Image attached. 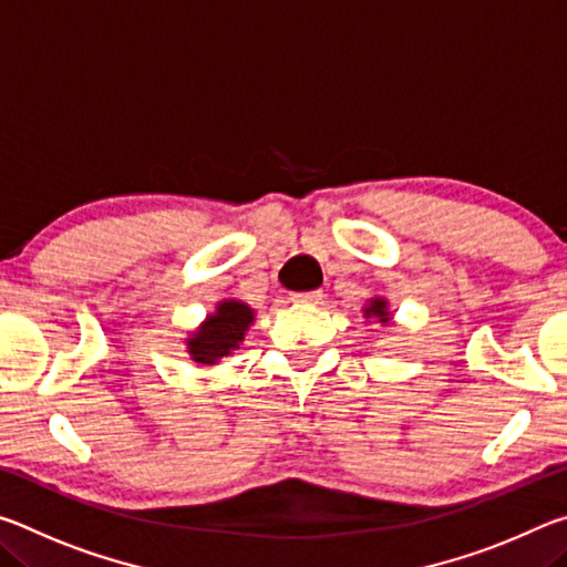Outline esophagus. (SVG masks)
<instances>
[{
	"label": "esophagus",
	"instance_id": "1",
	"mask_svg": "<svg viewBox=\"0 0 567 567\" xmlns=\"http://www.w3.org/2000/svg\"><path fill=\"white\" fill-rule=\"evenodd\" d=\"M290 300L295 305H320L322 302V292L320 290H310V292H295Z\"/></svg>",
	"mask_w": 567,
	"mask_h": 567
}]
</instances>
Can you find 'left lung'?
Instances as JSON below:
<instances>
[{"instance_id": "obj_1", "label": "left lung", "mask_w": 567, "mask_h": 567, "mask_svg": "<svg viewBox=\"0 0 567 567\" xmlns=\"http://www.w3.org/2000/svg\"><path fill=\"white\" fill-rule=\"evenodd\" d=\"M364 318H378L382 324L390 322V312H388V300L385 297H372L370 305L364 307Z\"/></svg>"}]
</instances>
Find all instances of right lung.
Wrapping results in <instances>:
<instances>
[{
	"instance_id": "obj_1",
	"label": "right lung",
	"mask_w": 567,
	"mask_h": 567,
	"mask_svg": "<svg viewBox=\"0 0 567 567\" xmlns=\"http://www.w3.org/2000/svg\"><path fill=\"white\" fill-rule=\"evenodd\" d=\"M255 320V310L239 300H223L213 315L187 338L189 358L199 364H217L245 340V332Z\"/></svg>"
}]
</instances>
